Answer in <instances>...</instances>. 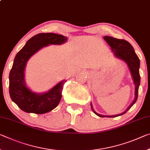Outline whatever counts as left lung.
<instances>
[{"label":"left lung","mask_w":150,"mask_h":150,"mask_svg":"<svg viewBox=\"0 0 150 150\" xmlns=\"http://www.w3.org/2000/svg\"><path fill=\"white\" fill-rule=\"evenodd\" d=\"M103 39L105 40V41L108 42L109 46L111 47V49L114 52V54L117 57V58L122 59L124 61L125 63L127 64L128 67H129L130 72L132 73V76L134 79V82L135 84V98L134 101L132 102V104L128 107L127 109L125 110L124 112H123L120 114L112 116H108V115H102L100 114L97 113L96 111L93 110V108L92 103H91V108L93 111L97 115L101 117H115L117 116L123 115L129 109L132 108L133 105L136 102L137 99V96H138V89L140 84V75H139V59L138 57L135 53L134 49L133 48L129 42L125 41L123 39H118L115 38L105 36Z\"/></svg>","instance_id":"obj_1"}]
</instances>
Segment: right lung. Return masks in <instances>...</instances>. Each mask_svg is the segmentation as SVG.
<instances>
[{
  "mask_svg": "<svg viewBox=\"0 0 150 150\" xmlns=\"http://www.w3.org/2000/svg\"><path fill=\"white\" fill-rule=\"evenodd\" d=\"M67 38L55 33H39L28 40L16 54L9 74V93L12 100L27 113L42 114L58 105L61 99L63 86L67 81L59 82L45 93L33 92L26 86L25 69L28 59L35 53L49 45H61Z\"/></svg>",
  "mask_w": 150,
  "mask_h": 150,
  "instance_id": "add662e5",
  "label": "right lung"
}]
</instances>
